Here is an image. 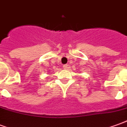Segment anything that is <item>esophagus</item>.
I'll return each instance as SVG.
<instances>
[{
  "mask_svg": "<svg viewBox=\"0 0 127 127\" xmlns=\"http://www.w3.org/2000/svg\"><path fill=\"white\" fill-rule=\"evenodd\" d=\"M63 67H64V70H66L67 67V65H66V64L64 65H63Z\"/></svg>",
  "mask_w": 127,
  "mask_h": 127,
  "instance_id": "1",
  "label": "esophagus"
}]
</instances>
